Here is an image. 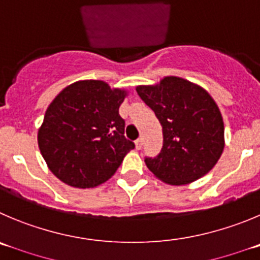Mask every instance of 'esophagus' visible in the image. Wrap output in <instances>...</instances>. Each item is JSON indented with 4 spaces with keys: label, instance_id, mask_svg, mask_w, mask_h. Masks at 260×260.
<instances>
[{
    "label": "esophagus",
    "instance_id": "esophagus-1",
    "mask_svg": "<svg viewBox=\"0 0 260 260\" xmlns=\"http://www.w3.org/2000/svg\"><path fill=\"white\" fill-rule=\"evenodd\" d=\"M142 145H144V141H142V138H138L135 141V146L137 150H141L142 149Z\"/></svg>",
    "mask_w": 260,
    "mask_h": 260
}]
</instances>
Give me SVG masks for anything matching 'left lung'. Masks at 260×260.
<instances>
[{"instance_id":"1","label":"left lung","mask_w":260,"mask_h":260,"mask_svg":"<svg viewBox=\"0 0 260 260\" xmlns=\"http://www.w3.org/2000/svg\"><path fill=\"white\" fill-rule=\"evenodd\" d=\"M163 127V149L145 163L171 186L192 183L209 173L224 149V124L209 92L193 82L169 75L136 87Z\"/></svg>"}]
</instances>
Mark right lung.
Returning a JSON list of instances; mask_svg holds the SVG:
<instances>
[{"mask_svg": "<svg viewBox=\"0 0 260 260\" xmlns=\"http://www.w3.org/2000/svg\"><path fill=\"white\" fill-rule=\"evenodd\" d=\"M128 91L84 79L52 100L38 128V147L48 169L77 188L96 187L111 178L135 144L124 137L119 115Z\"/></svg>", "mask_w": 260, "mask_h": 260, "instance_id": "1", "label": "right lung"}]
</instances>
